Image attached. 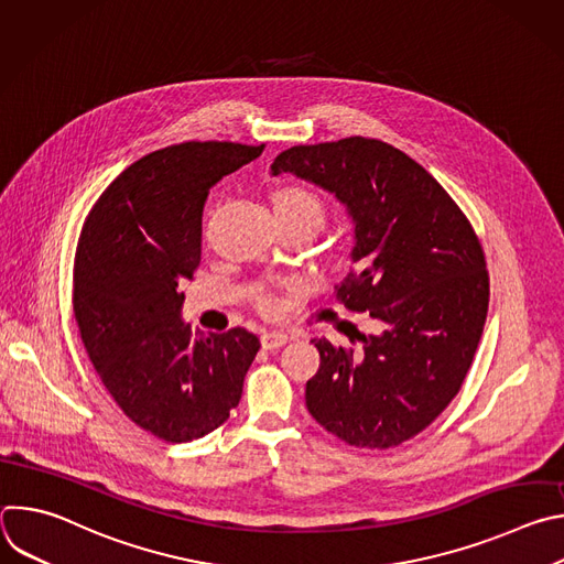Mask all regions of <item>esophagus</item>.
Returning <instances> with one entry per match:
<instances>
[{"instance_id": "34e87169", "label": "esophagus", "mask_w": 564, "mask_h": 564, "mask_svg": "<svg viewBox=\"0 0 564 564\" xmlns=\"http://www.w3.org/2000/svg\"><path fill=\"white\" fill-rule=\"evenodd\" d=\"M288 341H290V337H288V335H283V333H276V330H272V333H263V335H261V346H263L265 350L281 348V346H285Z\"/></svg>"}]
</instances>
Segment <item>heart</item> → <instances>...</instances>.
Masks as SVG:
<instances>
[{
  "mask_svg": "<svg viewBox=\"0 0 564 564\" xmlns=\"http://www.w3.org/2000/svg\"><path fill=\"white\" fill-rule=\"evenodd\" d=\"M274 209L279 218H292V220H307L314 223L316 227H321L326 218V205L321 200V196L316 192H312L310 187L303 185H285L281 189L274 192L272 196ZM299 283H285V285H261L254 299V305L268 314V316H276L283 310V296L281 290L288 292H299Z\"/></svg>",
  "mask_w": 564,
  "mask_h": 564,
  "instance_id": "heart-1",
  "label": "heart"
}]
</instances>
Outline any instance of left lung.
<instances>
[{"mask_svg":"<svg viewBox=\"0 0 564 564\" xmlns=\"http://www.w3.org/2000/svg\"><path fill=\"white\" fill-rule=\"evenodd\" d=\"M283 172L348 207L359 265L337 301L377 330L359 333V350L312 339L321 366L305 406L350 446H399L442 415L473 364L489 310L485 250L448 192L388 142L296 144L274 158Z\"/></svg>","mask_w":564,"mask_h":564,"instance_id":"1","label":"left lung"}]
</instances>
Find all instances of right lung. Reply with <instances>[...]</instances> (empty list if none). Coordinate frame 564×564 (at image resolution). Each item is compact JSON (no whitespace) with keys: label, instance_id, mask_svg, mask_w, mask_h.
Returning <instances> with one entry per match:
<instances>
[{"label":"right lung","instance_id":"right-lung-1","mask_svg":"<svg viewBox=\"0 0 564 564\" xmlns=\"http://www.w3.org/2000/svg\"><path fill=\"white\" fill-rule=\"evenodd\" d=\"M265 144L181 142L127 167L96 200L77 238L73 316L120 411L172 444L218 429L238 406L261 344L246 328L192 335L183 281L200 265L207 192Z\"/></svg>","mask_w":564,"mask_h":564}]
</instances>
